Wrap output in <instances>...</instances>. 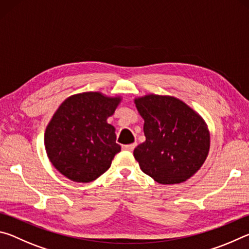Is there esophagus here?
<instances>
[{"mask_svg":"<svg viewBox=\"0 0 249 249\" xmlns=\"http://www.w3.org/2000/svg\"><path fill=\"white\" fill-rule=\"evenodd\" d=\"M135 147H136V142H133V144H129V145H123L122 146V148L124 150H128V151H132Z\"/></svg>","mask_w":249,"mask_h":249,"instance_id":"esophagus-1","label":"esophagus"}]
</instances>
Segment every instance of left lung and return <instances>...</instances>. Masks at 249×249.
Here are the masks:
<instances>
[{
    "mask_svg": "<svg viewBox=\"0 0 249 249\" xmlns=\"http://www.w3.org/2000/svg\"><path fill=\"white\" fill-rule=\"evenodd\" d=\"M144 119L146 141L134 149L142 171L161 184H177L197 172L209 155L211 137L199 113L171 95L134 99Z\"/></svg>",
    "mask_w": 249,
    "mask_h": 249,
    "instance_id": "obj_1",
    "label": "left lung"
}]
</instances>
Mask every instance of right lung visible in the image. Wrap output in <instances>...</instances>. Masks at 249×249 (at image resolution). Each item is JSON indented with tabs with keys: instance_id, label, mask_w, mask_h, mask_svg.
Here are the masks:
<instances>
[{
	"instance_id": "right-lung-1",
	"label": "right lung",
	"mask_w": 249,
	"mask_h": 249,
	"mask_svg": "<svg viewBox=\"0 0 249 249\" xmlns=\"http://www.w3.org/2000/svg\"><path fill=\"white\" fill-rule=\"evenodd\" d=\"M121 102V95L90 91L70 95L60 104L46 127L44 142L49 161L62 176L87 183L111 167L121 146L107 119Z\"/></svg>"
}]
</instances>
